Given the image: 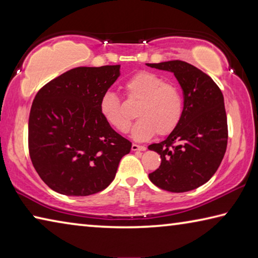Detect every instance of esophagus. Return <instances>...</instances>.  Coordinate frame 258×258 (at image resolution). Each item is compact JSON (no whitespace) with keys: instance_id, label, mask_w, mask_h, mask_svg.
<instances>
[{"instance_id":"1","label":"esophagus","mask_w":258,"mask_h":258,"mask_svg":"<svg viewBox=\"0 0 258 258\" xmlns=\"http://www.w3.org/2000/svg\"><path fill=\"white\" fill-rule=\"evenodd\" d=\"M132 150L133 151H143V150H146V147L145 146H139V145H135V143H133Z\"/></svg>"}]
</instances>
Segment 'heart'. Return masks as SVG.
I'll return each mask as SVG.
<instances>
[{"label": "heart", "mask_w": 258, "mask_h": 258, "mask_svg": "<svg viewBox=\"0 0 258 258\" xmlns=\"http://www.w3.org/2000/svg\"><path fill=\"white\" fill-rule=\"evenodd\" d=\"M125 95L138 106V123L133 126L132 137L139 141L155 134L166 137L180 124L183 115V97L180 89L163 77L141 72L124 83ZM100 112L107 123L120 133L127 132L133 115L126 111L123 101L113 92H106L100 100Z\"/></svg>", "instance_id": "obj_1"}]
</instances>
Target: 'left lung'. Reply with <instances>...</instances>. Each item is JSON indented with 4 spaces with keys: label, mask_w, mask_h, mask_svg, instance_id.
<instances>
[{
    "label": "left lung",
    "mask_w": 258,
    "mask_h": 258,
    "mask_svg": "<svg viewBox=\"0 0 258 258\" xmlns=\"http://www.w3.org/2000/svg\"><path fill=\"white\" fill-rule=\"evenodd\" d=\"M172 72L184 98L180 124L149 149L160 155L150 181L169 192H186L203 185L216 173L228 146V120L220 87L207 74L181 60L147 63Z\"/></svg>",
    "instance_id": "1"
}]
</instances>
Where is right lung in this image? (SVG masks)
I'll use <instances>...</instances> for the list:
<instances>
[{
  "label": "right lung",
  "mask_w": 258,
  "mask_h": 258,
  "mask_svg": "<svg viewBox=\"0 0 258 258\" xmlns=\"http://www.w3.org/2000/svg\"><path fill=\"white\" fill-rule=\"evenodd\" d=\"M119 64L77 67L38 91L30 108L28 149L45 184L66 196L98 194L115 178L131 143L100 112V100Z\"/></svg>",
  "instance_id": "1"
}]
</instances>
